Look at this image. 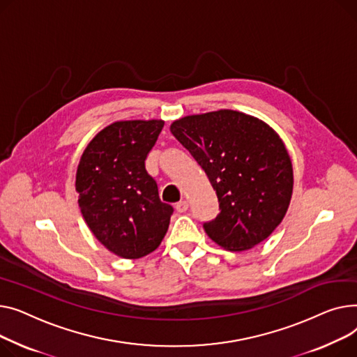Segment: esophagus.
<instances>
[{"mask_svg":"<svg viewBox=\"0 0 357 357\" xmlns=\"http://www.w3.org/2000/svg\"><path fill=\"white\" fill-rule=\"evenodd\" d=\"M188 208V203L185 202V200H181V202H178V203H176V211L178 212V213H184L185 211Z\"/></svg>","mask_w":357,"mask_h":357,"instance_id":"1","label":"esophagus"}]
</instances>
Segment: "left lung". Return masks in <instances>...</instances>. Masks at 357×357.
<instances>
[{
  "mask_svg": "<svg viewBox=\"0 0 357 357\" xmlns=\"http://www.w3.org/2000/svg\"><path fill=\"white\" fill-rule=\"evenodd\" d=\"M172 134L215 188L220 213L203 227L229 250L265 241L284 219L292 195V164L278 134L254 116L222 109L184 116Z\"/></svg>",
  "mask_w": 357,
  "mask_h": 357,
  "instance_id": "obj_1",
  "label": "left lung"
}]
</instances>
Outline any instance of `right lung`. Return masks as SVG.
<instances>
[{
    "label": "right lung",
    "instance_id": "right-lung-1",
    "mask_svg": "<svg viewBox=\"0 0 357 357\" xmlns=\"http://www.w3.org/2000/svg\"><path fill=\"white\" fill-rule=\"evenodd\" d=\"M164 121H118L83 151L76 190L83 219L96 239L121 258L138 259L158 248L173 207L162 203L145 158Z\"/></svg>",
    "mask_w": 357,
    "mask_h": 357
}]
</instances>
